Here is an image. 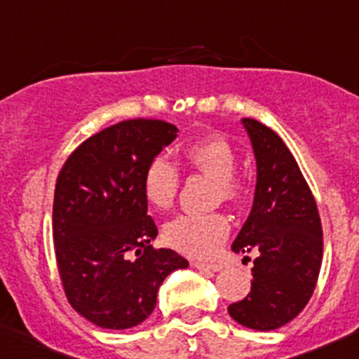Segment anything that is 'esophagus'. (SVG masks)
I'll use <instances>...</instances> for the list:
<instances>
[{
    "label": "esophagus",
    "mask_w": 359,
    "mask_h": 359,
    "mask_svg": "<svg viewBox=\"0 0 359 359\" xmlns=\"http://www.w3.org/2000/svg\"><path fill=\"white\" fill-rule=\"evenodd\" d=\"M193 266L200 271H212V273H217V271L222 269L220 264H206V262H200V260H194Z\"/></svg>",
    "instance_id": "1"
}]
</instances>
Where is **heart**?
Returning a JSON list of instances; mask_svg holds the SVG:
<instances>
[{
    "instance_id": "b5f03b06",
    "label": "heart",
    "mask_w": 359,
    "mask_h": 359,
    "mask_svg": "<svg viewBox=\"0 0 359 359\" xmlns=\"http://www.w3.org/2000/svg\"><path fill=\"white\" fill-rule=\"evenodd\" d=\"M180 158L191 170L215 180L224 200H236L240 194V184L233 177L236 170V153L224 137L217 133L198 137L182 147ZM179 184V170L173 166V163H170L165 156L153 158L144 172V200L158 212L172 208ZM227 233H229V222L219 213L180 215L166 224L163 238L166 245L175 248L177 252L208 257L219 250Z\"/></svg>"
}]
</instances>
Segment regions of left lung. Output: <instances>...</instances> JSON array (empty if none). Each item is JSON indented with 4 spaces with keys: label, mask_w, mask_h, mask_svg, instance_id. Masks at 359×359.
I'll return each instance as SVG.
<instances>
[{
    "label": "left lung",
    "mask_w": 359,
    "mask_h": 359,
    "mask_svg": "<svg viewBox=\"0 0 359 359\" xmlns=\"http://www.w3.org/2000/svg\"><path fill=\"white\" fill-rule=\"evenodd\" d=\"M257 161V186L234 253L257 252L252 288L227 307L231 318L269 332L292 321L316 288L323 257V231L313 193L295 158L276 132L243 118Z\"/></svg>",
    "instance_id": "left-lung-1"
}]
</instances>
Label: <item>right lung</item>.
Masks as SVG:
<instances>
[{"mask_svg": "<svg viewBox=\"0 0 359 359\" xmlns=\"http://www.w3.org/2000/svg\"><path fill=\"white\" fill-rule=\"evenodd\" d=\"M177 132L161 119L116 123L86 139L57 177L53 241L60 280L72 309L100 328L142 323L165 278L189 266L173 250L153 248L158 227L142 194L147 165Z\"/></svg>", "mask_w": 359, "mask_h": 359, "instance_id": "obj_1", "label": "right lung"}]
</instances>
